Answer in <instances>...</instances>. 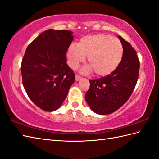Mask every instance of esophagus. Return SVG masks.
Instances as JSON below:
<instances>
[{
    "mask_svg": "<svg viewBox=\"0 0 159 159\" xmlns=\"http://www.w3.org/2000/svg\"><path fill=\"white\" fill-rule=\"evenodd\" d=\"M82 79L81 77H80V76H79V75H77V74H76V76H75V80H76V81H78V80H80V79Z\"/></svg>",
    "mask_w": 159,
    "mask_h": 159,
    "instance_id": "34e87169",
    "label": "esophagus"
}]
</instances>
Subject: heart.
<instances>
[{
  "instance_id": "b5f03b06",
  "label": "heart",
  "mask_w": 159,
  "mask_h": 159,
  "mask_svg": "<svg viewBox=\"0 0 159 159\" xmlns=\"http://www.w3.org/2000/svg\"><path fill=\"white\" fill-rule=\"evenodd\" d=\"M123 46L119 39L106 34L85 36L75 44L72 43L67 50L69 66L76 69L87 57L89 65L82 69L83 74L95 72L97 76H104L116 70L121 61Z\"/></svg>"
}]
</instances>
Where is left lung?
Masks as SVG:
<instances>
[{
	"mask_svg": "<svg viewBox=\"0 0 159 159\" xmlns=\"http://www.w3.org/2000/svg\"><path fill=\"white\" fill-rule=\"evenodd\" d=\"M123 46L121 61L111 74L96 80H89L85 94L87 103L93 112L111 114L123 106L131 96L139 77L140 63L137 52L130 43L118 37Z\"/></svg>",
	"mask_w": 159,
	"mask_h": 159,
	"instance_id": "left-lung-1",
	"label": "left lung"
}]
</instances>
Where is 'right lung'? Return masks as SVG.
Wrapping results in <instances>:
<instances>
[{"label": "right lung", "instance_id": "obj_1", "mask_svg": "<svg viewBox=\"0 0 159 159\" xmlns=\"http://www.w3.org/2000/svg\"><path fill=\"white\" fill-rule=\"evenodd\" d=\"M73 39L70 31L48 29L26 50L21 64L23 86L32 102L43 111L58 109L75 80L66 56Z\"/></svg>", "mask_w": 159, "mask_h": 159}]
</instances>
